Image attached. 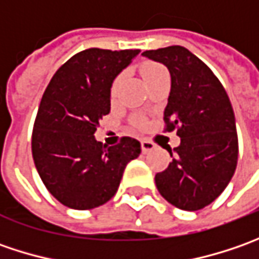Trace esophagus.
Masks as SVG:
<instances>
[{
    "label": "esophagus",
    "mask_w": 259,
    "mask_h": 259,
    "mask_svg": "<svg viewBox=\"0 0 259 259\" xmlns=\"http://www.w3.org/2000/svg\"><path fill=\"white\" fill-rule=\"evenodd\" d=\"M155 148V144L151 141V140H147V138H143L141 140V150H143V153L147 154V153H150V151H153Z\"/></svg>",
    "instance_id": "esophagus-1"
}]
</instances>
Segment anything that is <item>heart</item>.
<instances>
[{
  "label": "heart",
  "mask_w": 259,
  "mask_h": 259,
  "mask_svg": "<svg viewBox=\"0 0 259 259\" xmlns=\"http://www.w3.org/2000/svg\"><path fill=\"white\" fill-rule=\"evenodd\" d=\"M140 72H141V76L144 77L145 82H148V80H151L153 77H155L157 75H160L161 72H167L165 70V67L163 65H160V63H155V62H145L141 65L140 67ZM119 76H116L114 80V83H112V88H111V92L112 95L115 94V91H116V86L119 83ZM133 124L135 126H138V128H143L147 124V121H145L144 116H141V115H135L134 118H133Z\"/></svg>",
  "instance_id": "obj_1"
}]
</instances>
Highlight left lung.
<instances>
[{"mask_svg":"<svg viewBox=\"0 0 259 259\" xmlns=\"http://www.w3.org/2000/svg\"><path fill=\"white\" fill-rule=\"evenodd\" d=\"M171 76L164 131H177L180 145L168 147L173 161L155 174V186L168 203L200 210L229 184L238 163V134L229 96L203 62L182 46L145 50Z\"/></svg>","mask_w":259,"mask_h":259,"instance_id":"obj_1","label":"left lung"}]
</instances>
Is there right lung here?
Wrapping results in <instances>:
<instances>
[{
  "label": "right lung",
  "mask_w": 259,
  "mask_h": 259,
  "mask_svg": "<svg viewBox=\"0 0 259 259\" xmlns=\"http://www.w3.org/2000/svg\"><path fill=\"white\" fill-rule=\"evenodd\" d=\"M140 50L86 49L59 67L37 111L31 153L46 189L67 207L86 210L116 193L126 164L141 153L131 137L106 147L95 140L111 111V86Z\"/></svg>",
  "instance_id": "right-lung-1"
}]
</instances>
